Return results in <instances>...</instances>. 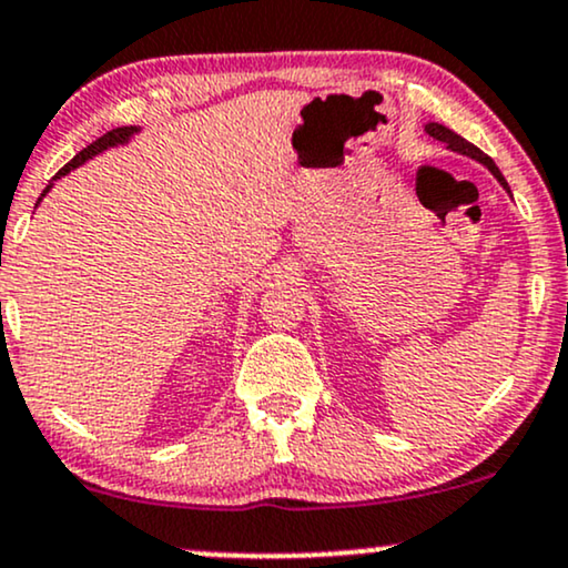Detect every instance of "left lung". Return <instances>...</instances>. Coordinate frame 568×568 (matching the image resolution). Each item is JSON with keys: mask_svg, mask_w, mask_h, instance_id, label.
<instances>
[{"mask_svg": "<svg viewBox=\"0 0 568 568\" xmlns=\"http://www.w3.org/2000/svg\"><path fill=\"white\" fill-rule=\"evenodd\" d=\"M424 131H426V134H429V136L437 139V142H445V144H447V150L460 152V155H468V158L479 160V163L485 165L487 171L493 173V176L500 181L503 189H506V192H510V189H508V181L503 179V173L498 171V165H495V163H493V158H487L485 152L479 150V146H474L471 142H466L464 136H458V134H455V131H450V129H447V125H443V123H426V125H424Z\"/></svg>", "mask_w": 568, "mask_h": 568, "instance_id": "1", "label": "left lung"}]
</instances>
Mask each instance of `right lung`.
Masks as SVG:
<instances>
[{
    "instance_id": "right-lung-1",
    "label": "right lung",
    "mask_w": 568,
    "mask_h": 568,
    "mask_svg": "<svg viewBox=\"0 0 568 568\" xmlns=\"http://www.w3.org/2000/svg\"><path fill=\"white\" fill-rule=\"evenodd\" d=\"M136 131H139L136 125H121V129H113V131H108V134L97 139V142H91L89 146H83V150L79 152V155H75L73 160H70L68 165H62L60 171H58V176H54V179H60V176H68V173L73 171V168L83 165V163H87V160H91V158H94V155H100V152H104V150H110V146L125 144V142H129L131 136L136 134ZM54 179H52V181H54ZM49 189H52V184H49V186L44 189V192H41V197H44V194L49 192ZM41 197H39V202H41Z\"/></svg>"
}]
</instances>
